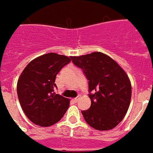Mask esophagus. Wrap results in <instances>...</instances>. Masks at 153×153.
<instances>
[{
	"label": "esophagus",
	"instance_id": "34e87169",
	"mask_svg": "<svg viewBox=\"0 0 153 153\" xmlns=\"http://www.w3.org/2000/svg\"><path fill=\"white\" fill-rule=\"evenodd\" d=\"M79 100V99L78 98H74V99H72V101L74 102H77V101Z\"/></svg>",
	"mask_w": 153,
	"mask_h": 153
}]
</instances>
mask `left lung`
<instances>
[{
    "instance_id": "8db88e82",
    "label": "left lung",
    "mask_w": 153,
    "mask_h": 153,
    "mask_svg": "<svg viewBox=\"0 0 153 153\" xmlns=\"http://www.w3.org/2000/svg\"><path fill=\"white\" fill-rule=\"evenodd\" d=\"M72 60L89 81L91 105L81 111L85 121L95 130H112L123 120L130 106L128 76L115 60L101 52L73 56Z\"/></svg>"
}]
</instances>
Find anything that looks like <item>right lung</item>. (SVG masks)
Masks as SVG:
<instances>
[{
    "mask_svg": "<svg viewBox=\"0 0 153 153\" xmlns=\"http://www.w3.org/2000/svg\"><path fill=\"white\" fill-rule=\"evenodd\" d=\"M72 60L49 53L32 60L23 69L17 83V94L23 112L39 126H53L61 120L69 107V100L53 92L57 74Z\"/></svg>",
    "mask_w": 153,
    "mask_h": 153,
    "instance_id": "right-lung-1",
    "label": "right lung"
}]
</instances>
